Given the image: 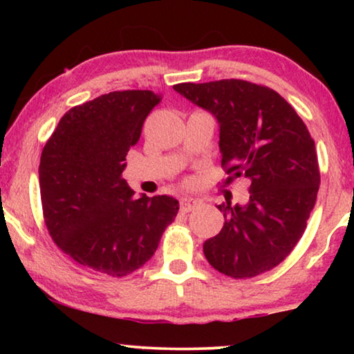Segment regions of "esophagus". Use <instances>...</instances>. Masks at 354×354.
Listing matches in <instances>:
<instances>
[{"mask_svg": "<svg viewBox=\"0 0 354 354\" xmlns=\"http://www.w3.org/2000/svg\"><path fill=\"white\" fill-rule=\"evenodd\" d=\"M198 206V201L193 198H182L180 200V211L182 212H190Z\"/></svg>", "mask_w": 354, "mask_h": 354, "instance_id": "1", "label": "esophagus"}]
</instances>
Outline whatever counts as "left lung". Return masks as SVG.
<instances>
[{"label": "left lung", "mask_w": 354, "mask_h": 354, "mask_svg": "<svg viewBox=\"0 0 354 354\" xmlns=\"http://www.w3.org/2000/svg\"><path fill=\"white\" fill-rule=\"evenodd\" d=\"M174 90L219 122L227 183L250 180L245 206H217L225 222L203 245L207 263L232 279L268 272L292 253L316 205L321 172L306 124L266 85L224 79Z\"/></svg>", "instance_id": "8db88e82"}]
</instances>
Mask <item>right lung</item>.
Segmentation results:
<instances>
[{
	"label": "right lung",
	"instance_id": "add662e5",
	"mask_svg": "<svg viewBox=\"0 0 354 354\" xmlns=\"http://www.w3.org/2000/svg\"><path fill=\"white\" fill-rule=\"evenodd\" d=\"M161 96L111 91L67 111L41 151L46 229L62 253L111 277L142 268L176 219L172 196H135L122 178L125 156Z\"/></svg>",
	"mask_w": 354,
	"mask_h": 354
}]
</instances>
